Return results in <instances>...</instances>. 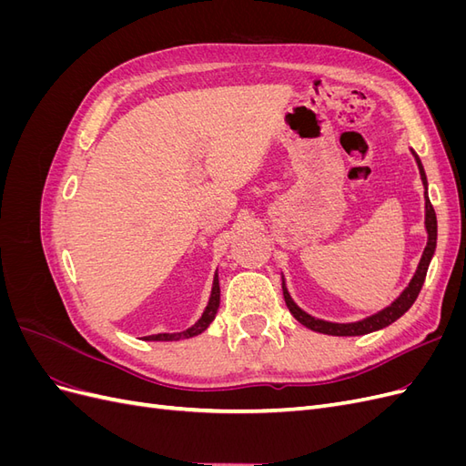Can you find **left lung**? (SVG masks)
<instances>
[{
    "instance_id": "8db88e82",
    "label": "left lung",
    "mask_w": 466,
    "mask_h": 466,
    "mask_svg": "<svg viewBox=\"0 0 466 466\" xmlns=\"http://www.w3.org/2000/svg\"><path fill=\"white\" fill-rule=\"evenodd\" d=\"M412 155L414 159L418 163V168H420V177H421V182H424V198H426V231H428V245L424 248V255H421L420 258V264L416 268V272L410 279V284H408L404 288V291L399 295L397 299H394L389 307L380 309L379 313L371 315V317H365L361 320H356V322H329V320H322V319H317L313 315L305 313L303 309L295 303L291 299V295L286 288V281L281 279V289H284V299H286V305L289 309V313L298 319L303 327L311 329L315 332H322V334H330V336H361V334H370V332H375V330H380L389 327L390 322H394L397 319H400L408 309L412 307V303L416 301L418 293L421 289V286H424V279H426V274H428V266L433 258V252H435V245H437V218H435V209L428 198V178H426V171L424 167H421V161L416 155V151L412 149Z\"/></svg>"
}]
</instances>
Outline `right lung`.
Listing matches in <instances>:
<instances>
[{"label":"right lung","mask_w":466,"mask_h":466,"mask_svg":"<svg viewBox=\"0 0 466 466\" xmlns=\"http://www.w3.org/2000/svg\"><path fill=\"white\" fill-rule=\"evenodd\" d=\"M218 309H219V278H218V272H216V276H214V286H211L209 301H208V305H206V309H204L202 317L198 319V322L192 324L190 329L182 330V332H171V334L163 332V334H151V336H144V338H146V340H151V342H171V340H180V338L198 336V334H202V332L209 327L211 320L216 319Z\"/></svg>","instance_id":"obj_1"}]
</instances>
